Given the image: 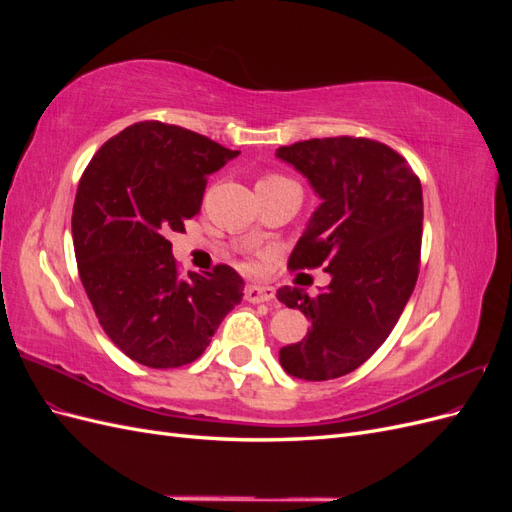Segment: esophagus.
I'll return each instance as SVG.
<instances>
[{
	"label": "esophagus",
	"mask_w": 512,
	"mask_h": 512,
	"mask_svg": "<svg viewBox=\"0 0 512 512\" xmlns=\"http://www.w3.org/2000/svg\"><path fill=\"white\" fill-rule=\"evenodd\" d=\"M275 299V290L271 286H247L245 288V301L250 303H269Z\"/></svg>",
	"instance_id": "1"
}]
</instances>
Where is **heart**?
<instances>
[{
    "mask_svg": "<svg viewBox=\"0 0 512 512\" xmlns=\"http://www.w3.org/2000/svg\"><path fill=\"white\" fill-rule=\"evenodd\" d=\"M286 185H297V183L280 173H267L258 179L256 188H286Z\"/></svg>",
    "mask_w": 512,
    "mask_h": 512,
    "instance_id": "b5f03b06",
    "label": "heart"
}]
</instances>
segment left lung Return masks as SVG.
Here are the masks:
<instances>
[{"instance_id": "left-lung-1", "label": "left lung", "mask_w": 512, "mask_h": 512, "mask_svg": "<svg viewBox=\"0 0 512 512\" xmlns=\"http://www.w3.org/2000/svg\"><path fill=\"white\" fill-rule=\"evenodd\" d=\"M322 198L290 269L324 267L331 284L316 297L284 286L277 299L312 322L280 363L301 380H333L361 367L391 335L421 267L423 190L389 145L356 136L309 138L280 147Z\"/></svg>"}]
</instances>
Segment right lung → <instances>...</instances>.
<instances>
[{"label":"right lung","mask_w":512,"mask_h":512,"mask_svg":"<svg viewBox=\"0 0 512 512\" xmlns=\"http://www.w3.org/2000/svg\"><path fill=\"white\" fill-rule=\"evenodd\" d=\"M239 151L162 121H138L96 151L76 190L72 239L100 327L132 361H196L243 280L228 265L181 277L170 232L200 211L207 177Z\"/></svg>","instance_id":"right-lung-1"}]
</instances>
